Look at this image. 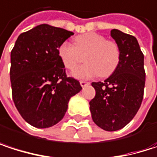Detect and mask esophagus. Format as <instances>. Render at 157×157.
I'll return each instance as SVG.
<instances>
[{
	"label": "esophagus",
	"instance_id": "esophagus-1",
	"mask_svg": "<svg viewBox=\"0 0 157 157\" xmlns=\"http://www.w3.org/2000/svg\"><path fill=\"white\" fill-rule=\"evenodd\" d=\"M80 84H81V86H82V87H85L86 85L90 84V82H85V81H81V82H80Z\"/></svg>",
	"mask_w": 157,
	"mask_h": 157
}]
</instances>
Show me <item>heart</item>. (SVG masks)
Masks as SVG:
<instances>
[{
    "label": "heart",
    "mask_w": 157,
    "mask_h": 157,
    "mask_svg": "<svg viewBox=\"0 0 157 157\" xmlns=\"http://www.w3.org/2000/svg\"><path fill=\"white\" fill-rule=\"evenodd\" d=\"M59 57L69 70H73L85 56V65L72 72L77 79H90L100 75L108 77L120 62V49L116 43L96 33H87L75 38V46L63 43L58 49Z\"/></svg>",
    "instance_id": "1"
}]
</instances>
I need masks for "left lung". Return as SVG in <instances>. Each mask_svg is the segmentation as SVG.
Wrapping results in <instances>:
<instances>
[{"label": "left lung", "instance_id": "obj_1", "mask_svg": "<svg viewBox=\"0 0 157 157\" xmlns=\"http://www.w3.org/2000/svg\"><path fill=\"white\" fill-rule=\"evenodd\" d=\"M120 49L116 70L104 82H92L95 96L89 103L93 121L105 131L124 127L140 108L145 73L144 54L136 37L120 30L111 31Z\"/></svg>", "mask_w": 157, "mask_h": 157}]
</instances>
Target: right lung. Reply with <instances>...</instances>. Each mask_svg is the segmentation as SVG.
<instances>
[{
    "mask_svg": "<svg viewBox=\"0 0 157 157\" xmlns=\"http://www.w3.org/2000/svg\"><path fill=\"white\" fill-rule=\"evenodd\" d=\"M73 32L40 24L19 35L11 52L13 99L21 117L37 128H48L64 116L72 96L82 90L67 77L58 49Z\"/></svg>",
    "mask_w": 157,
    "mask_h": 157,
    "instance_id": "right-lung-1",
    "label": "right lung"
}]
</instances>
